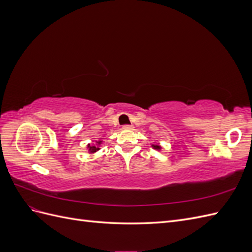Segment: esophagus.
I'll return each mask as SVG.
<instances>
[{"mask_svg": "<svg viewBox=\"0 0 252 252\" xmlns=\"http://www.w3.org/2000/svg\"><path fill=\"white\" fill-rule=\"evenodd\" d=\"M133 126L132 125H124L123 126V129H125V130H130V129H132Z\"/></svg>", "mask_w": 252, "mask_h": 252, "instance_id": "34e87169", "label": "esophagus"}]
</instances>
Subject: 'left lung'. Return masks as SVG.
<instances>
[{
  "label": "left lung",
  "instance_id": "left-lung-1",
  "mask_svg": "<svg viewBox=\"0 0 252 252\" xmlns=\"http://www.w3.org/2000/svg\"><path fill=\"white\" fill-rule=\"evenodd\" d=\"M152 146V148H155L156 150H161L162 149V147L159 146V144H156V145H151Z\"/></svg>",
  "mask_w": 252,
  "mask_h": 252
}]
</instances>
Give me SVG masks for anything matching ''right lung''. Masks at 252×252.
<instances>
[{
    "mask_svg": "<svg viewBox=\"0 0 252 252\" xmlns=\"http://www.w3.org/2000/svg\"><path fill=\"white\" fill-rule=\"evenodd\" d=\"M102 140H98V141H96L95 142V144H93V145H90V144H88L87 145V148H88V152L89 154H94V152H96L97 150H100V145L102 144Z\"/></svg>",
    "mask_w": 252,
    "mask_h": 252,
    "instance_id": "right-lung-1",
    "label": "right lung"
}]
</instances>
